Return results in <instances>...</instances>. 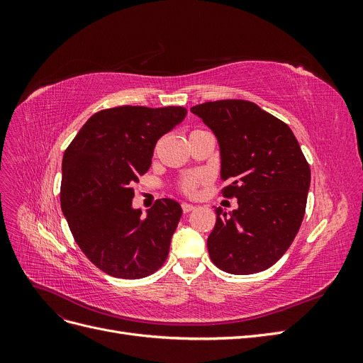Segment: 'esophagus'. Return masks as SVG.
<instances>
[{"mask_svg":"<svg viewBox=\"0 0 363 363\" xmlns=\"http://www.w3.org/2000/svg\"><path fill=\"white\" fill-rule=\"evenodd\" d=\"M182 208H183L184 213H189V212L194 211L195 206H194V204H189V203H183V204H182Z\"/></svg>","mask_w":363,"mask_h":363,"instance_id":"esophagus-1","label":"esophagus"}]
</instances>
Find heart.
Wrapping results in <instances>:
<instances>
[{"label": "heart", "mask_w": 363, "mask_h": 363, "mask_svg": "<svg viewBox=\"0 0 363 363\" xmlns=\"http://www.w3.org/2000/svg\"><path fill=\"white\" fill-rule=\"evenodd\" d=\"M200 183V177L199 175H191V177H186L184 180H182L180 183V189L188 194V195H194L196 191V186Z\"/></svg>", "instance_id": "1"}]
</instances>
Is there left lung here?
<instances>
[{
    "mask_svg": "<svg viewBox=\"0 0 363 363\" xmlns=\"http://www.w3.org/2000/svg\"><path fill=\"white\" fill-rule=\"evenodd\" d=\"M218 139L223 195L238 208H216L207 238L215 265L236 276L265 271L291 247L301 225L311 168L292 130L245 100L194 106Z\"/></svg>",
    "mask_w": 363,
    "mask_h": 363,
    "instance_id": "obj_1",
    "label": "left lung"
}]
</instances>
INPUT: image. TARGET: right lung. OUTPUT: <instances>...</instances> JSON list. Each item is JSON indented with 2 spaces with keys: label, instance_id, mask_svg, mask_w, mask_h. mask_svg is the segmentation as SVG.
<instances>
[{
  "label": "right lung",
  "instance_id": "add662e5",
  "mask_svg": "<svg viewBox=\"0 0 363 363\" xmlns=\"http://www.w3.org/2000/svg\"><path fill=\"white\" fill-rule=\"evenodd\" d=\"M186 113L175 106L106 108L86 121L65 151L62 212L86 257L108 276L147 277L168 257L182 206L162 199L144 216L131 206V186L151 167L157 140Z\"/></svg>",
  "mask_w": 363,
  "mask_h": 363
}]
</instances>
